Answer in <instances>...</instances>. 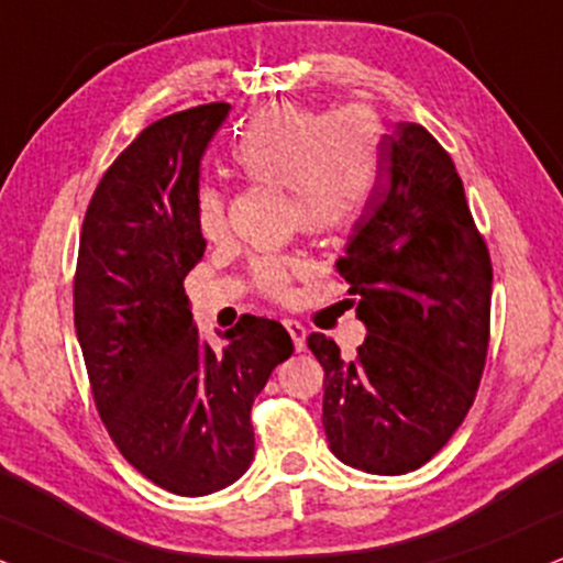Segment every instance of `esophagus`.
Masks as SVG:
<instances>
[{
	"instance_id": "34e87169",
	"label": "esophagus",
	"mask_w": 563,
	"mask_h": 563,
	"mask_svg": "<svg viewBox=\"0 0 563 563\" xmlns=\"http://www.w3.org/2000/svg\"><path fill=\"white\" fill-rule=\"evenodd\" d=\"M284 329L289 331V336H292V344H295V350L297 352H302L305 350V336H308V331H305V325L300 323V321H284Z\"/></svg>"
}]
</instances>
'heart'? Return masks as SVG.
<instances>
[{
	"instance_id": "b5f03b06",
	"label": "heart",
	"mask_w": 563,
	"mask_h": 563,
	"mask_svg": "<svg viewBox=\"0 0 563 563\" xmlns=\"http://www.w3.org/2000/svg\"><path fill=\"white\" fill-rule=\"evenodd\" d=\"M232 164L250 183L289 190L297 227L310 234L355 224L384 177L378 122L360 107L336 114L295 103L263 109L240 130ZM196 221L206 240L224 238L227 196L221 187H198ZM297 271L300 263L295 261H261L255 284L274 300H284Z\"/></svg>"
}]
</instances>
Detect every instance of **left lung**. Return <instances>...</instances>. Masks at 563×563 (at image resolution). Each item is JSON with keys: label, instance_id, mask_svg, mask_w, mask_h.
I'll return each instance as SVG.
<instances>
[{"label": "left lung", "instance_id": "obj_1", "mask_svg": "<svg viewBox=\"0 0 563 563\" xmlns=\"http://www.w3.org/2000/svg\"><path fill=\"white\" fill-rule=\"evenodd\" d=\"M384 177L352 227L339 276L367 336L355 360L310 334L336 460L405 475L439 454L473 407L488 355L490 268L462 179L422 124L380 137Z\"/></svg>", "mask_w": 563, "mask_h": 563}]
</instances>
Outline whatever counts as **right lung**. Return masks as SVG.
Returning <instances> with one entry per match:
<instances>
[{"mask_svg": "<svg viewBox=\"0 0 563 563\" xmlns=\"http://www.w3.org/2000/svg\"><path fill=\"white\" fill-rule=\"evenodd\" d=\"M229 103H203L143 130L101 177L75 271V331L96 407L137 473L177 496L245 475L253 401L295 352L279 321L242 316L217 352L200 342L185 276L203 258L200 158Z\"/></svg>", "mask_w": 563, "mask_h": 563, "instance_id": "right-lung-1", "label": "right lung"}]
</instances>
